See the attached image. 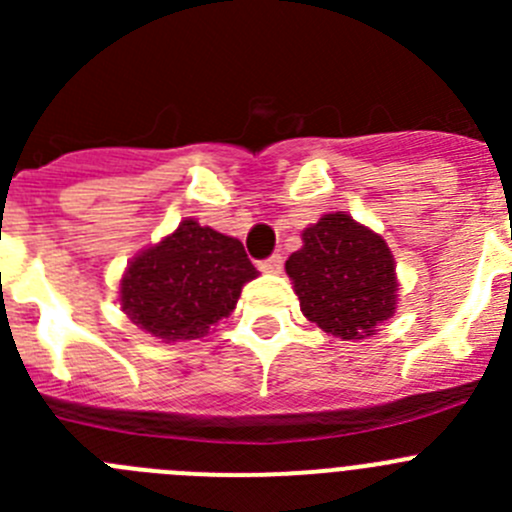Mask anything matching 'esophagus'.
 Listing matches in <instances>:
<instances>
[{
    "instance_id": "34e87169",
    "label": "esophagus",
    "mask_w": 512,
    "mask_h": 512,
    "mask_svg": "<svg viewBox=\"0 0 512 512\" xmlns=\"http://www.w3.org/2000/svg\"><path fill=\"white\" fill-rule=\"evenodd\" d=\"M282 264H284L282 256H279V253H274V256H269V259L261 261L259 269L266 271V274H279V271H282Z\"/></svg>"
}]
</instances>
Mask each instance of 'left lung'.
<instances>
[{
	"mask_svg": "<svg viewBox=\"0 0 512 512\" xmlns=\"http://www.w3.org/2000/svg\"><path fill=\"white\" fill-rule=\"evenodd\" d=\"M310 323L343 341L374 336L395 315V259L382 235L351 215L330 212L302 230V248L284 264Z\"/></svg>",
	"mask_w": 512,
	"mask_h": 512,
	"instance_id": "8db88e82",
	"label": "left lung"
}]
</instances>
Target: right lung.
<instances>
[{
	"mask_svg": "<svg viewBox=\"0 0 512 512\" xmlns=\"http://www.w3.org/2000/svg\"><path fill=\"white\" fill-rule=\"evenodd\" d=\"M256 274L238 238L187 217L130 261L120 279V307L164 343L194 341L228 318Z\"/></svg>",
	"mask_w": 512,
	"mask_h": 512,
	"instance_id": "right-lung-1",
	"label": "right lung"
}]
</instances>
